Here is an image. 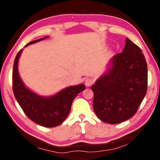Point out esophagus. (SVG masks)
<instances>
[{
  "instance_id": "esophagus-1",
  "label": "esophagus",
  "mask_w": 160,
  "mask_h": 160,
  "mask_svg": "<svg viewBox=\"0 0 160 160\" xmlns=\"http://www.w3.org/2000/svg\"><path fill=\"white\" fill-rule=\"evenodd\" d=\"M93 82L94 81L92 79H91V78H87L85 81V85L86 87H90L92 85Z\"/></svg>"
}]
</instances>
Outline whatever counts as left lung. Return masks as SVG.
I'll list each match as a JSON object with an SVG mask.
<instances>
[{"mask_svg":"<svg viewBox=\"0 0 160 160\" xmlns=\"http://www.w3.org/2000/svg\"><path fill=\"white\" fill-rule=\"evenodd\" d=\"M147 87L145 56L141 49L126 38L123 52L110 59L106 71L91 87L94 113L109 124L126 121L137 112Z\"/></svg>","mask_w":160,"mask_h":160,"instance_id":"1","label":"left lung"}]
</instances>
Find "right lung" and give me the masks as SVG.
<instances>
[{"mask_svg": "<svg viewBox=\"0 0 160 160\" xmlns=\"http://www.w3.org/2000/svg\"><path fill=\"white\" fill-rule=\"evenodd\" d=\"M47 38L48 36L30 42L25 47ZM23 48L19 51L13 65L12 88L15 99L28 117L34 123L47 128L61 125L69 114L72 101L85 90V85L79 84L68 87L48 97L36 93L25 85L19 73L18 63Z\"/></svg>", "mask_w": 160, "mask_h": 160, "instance_id": "add662e5", "label": "right lung"}]
</instances>
